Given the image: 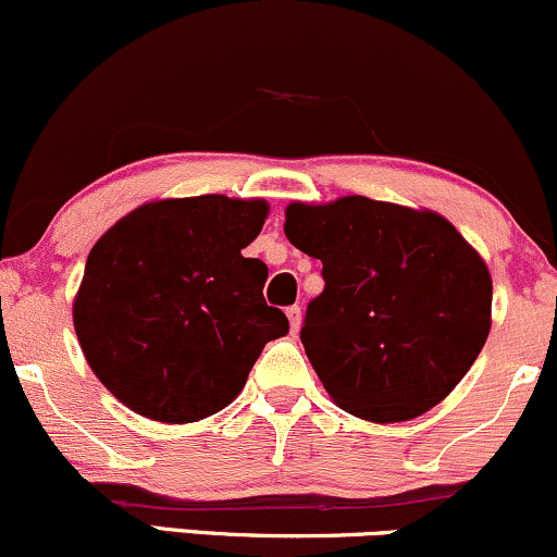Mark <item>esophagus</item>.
Wrapping results in <instances>:
<instances>
[{"label":"esophagus","mask_w":557,"mask_h":557,"mask_svg":"<svg viewBox=\"0 0 557 557\" xmlns=\"http://www.w3.org/2000/svg\"><path fill=\"white\" fill-rule=\"evenodd\" d=\"M286 315H289L292 334H297L299 326H302V308H299V305H292V308H286Z\"/></svg>","instance_id":"esophagus-1"}]
</instances>
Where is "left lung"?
Instances as JSON below:
<instances>
[{"instance_id": "8db88e82", "label": "left lung", "mask_w": 557, "mask_h": 557, "mask_svg": "<svg viewBox=\"0 0 557 557\" xmlns=\"http://www.w3.org/2000/svg\"><path fill=\"white\" fill-rule=\"evenodd\" d=\"M284 234L323 262L302 339L329 397L371 423L440 405L492 329V276L440 212L360 195L292 202Z\"/></svg>"}]
</instances>
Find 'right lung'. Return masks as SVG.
Returning <instances> with one entry per match:
<instances>
[{"label":"right lung","instance_id":"1","mask_svg":"<svg viewBox=\"0 0 557 557\" xmlns=\"http://www.w3.org/2000/svg\"><path fill=\"white\" fill-rule=\"evenodd\" d=\"M265 199H154L91 247L73 326L94 376L144 418L195 423L231 405L271 339L289 331L268 308V265L245 258Z\"/></svg>","mask_w":557,"mask_h":557}]
</instances>
